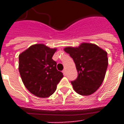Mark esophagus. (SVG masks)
Here are the masks:
<instances>
[{"mask_svg": "<svg viewBox=\"0 0 124 124\" xmlns=\"http://www.w3.org/2000/svg\"><path fill=\"white\" fill-rule=\"evenodd\" d=\"M62 73H63V74H64V75H65V76L66 75V69H64V70L62 71Z\"/></svg>", "mask_w": 124, "mask_h": 124, "instance_id": "1", "label": "esophagus"}]
</instances>
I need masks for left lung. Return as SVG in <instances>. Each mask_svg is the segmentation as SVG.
I'll list each match as a JSON object with an SVG mask.
<instances>
[{"label":"left lung","instance_id":"left-lung-1","mask_svg":"<svg viewBox=\"0 0 124 124\" xmlns=\"http://www.w3.org/2000/svg\"><path fill=\"white\" fill-rule=\"evenodd\" d=\"M64 51L73 59L78 71L71 81L78 94L88 96L98 89L104 81L108 66L106 51L93 44L82 43L78 47H66Z\"/></svg>","mask_w":124,"mask_h":124}]
</instances>
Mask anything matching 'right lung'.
Instances as JSON below:
<instances>
[{
    "label": "right lung",
    "mask_w": 124,
    "mask_h": 124,
    "mask_svg": "<svg viewBox=\"0 0 124 124\" xmlns=\"http://www.w3.org/2000/svg\"><path fill=\"white\" fill-rule=\"evenodd\" d=\"M56 48L42 44L30 46L19 54L18 70L24 85L30 93L40 98L50 96L64 77L56 70L52 59Z\"/></svg>",
    "instance_id": "obj_1"
}]
</instances>
